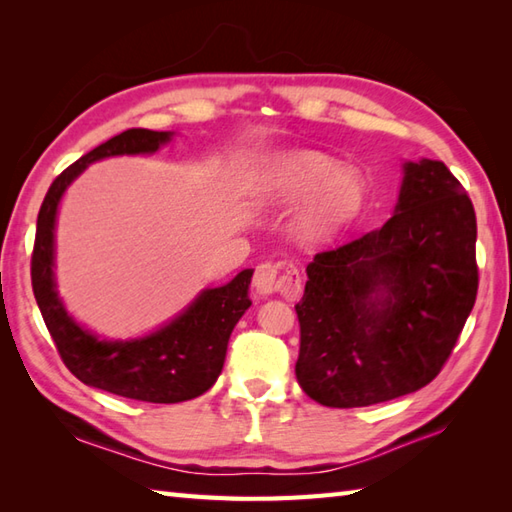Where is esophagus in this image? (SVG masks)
Returning a JSON list of instances; mask_svg holds the SVG:
<instances>
[{
    "label": "esophagus",
    "mask_w": 512,
    "mask_h": 512,
    "mask_svg": "<svg viewBox=\"0 0 512 512\" xmlns=\"http://www.w3.org/2000/svg\"><path fill=\"white\" fill-rule=\"evenodd\" d=\"M253 288L257 295H273L281 292L286 299H297L301 295V275L295 264L279 262V264H262L257 266L253 277Z\"/></svg>",
    "instance_id": "obj_1"
}]
</instances>
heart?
Returning a JSON list of instances; mask_svg holds the SVG:
<instances>
[{"mask_svg": "<svg viewBox=\"0 0 512 512\" xmlns=\"http://www.w3.org/2000/svg\"><path fill=\"white\" fill-rule=\"evenodd\" d=\"M248 191L257 204L279 206L310 198L297 222L306 242L328 237L361 213L365 180L354 169H343L336 158L310 149L279 151L257 162L250 171Z\"/></svg>", "mask_w": 512, "mask_h": 512, "instance_id": "obj_1", "label": "heart"}]
</instances>
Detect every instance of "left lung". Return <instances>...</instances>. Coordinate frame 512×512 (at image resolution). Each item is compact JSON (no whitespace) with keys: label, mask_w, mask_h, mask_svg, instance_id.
<instances>
[{"label":"left lung","mask_w":512,"mask_h":512,"mask_svg":"<svg viewBox=\"0 0 512 512\" xmlns=\"http://www.w3.org/2000/svg\"><path fill=\"white\" fill-rule=\"evenodd\" d=\"M402 173L383 226L306 268L295 374L319 405L367 407L429 385L473 310L469 195L440 160H409Z\"/></svg>","instance_id":"1"}]
</instances>
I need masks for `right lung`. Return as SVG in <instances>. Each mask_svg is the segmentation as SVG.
Returning a JSON list of instances; mask_svg holds the SVG:
<instances>
[{
	"label": "right lung",
	"instance_id": "right-lung-1",
	"mask_svg": "<svg viewBox=\"0 0 512 512\" xmlns=\"http://www.w3.org/2000/svg\"><path fill=\"white\" fill-rule=\"evenodd\" d=\"M173 140V132L127 129L92 149L50 184L37 217L32 250V290L65 367L81 383L143 402H184L202 396L222 374L231 332L250 308L253 268L220 288H204L187 308L158 330L136 339H101L65 308L54 279V228L63 193L92 162L114 156H147Z\"/></svg>",
	"mask_w": 512,
	"mask_h": 512
}]
</instances>
